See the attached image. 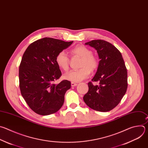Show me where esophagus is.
<instances>
[{"instance_id": "34e87169", "label": "esophagus", "mask_w": 148, "mask_h": 148, "mask_svg": "<svg viewBox=\"0 0 148 148\" xmlns=\"http://www.w3.org/2000/svg\"><path fill=\"white\" fill-rule=\"evenodd\" d=\"M77 84L76 83H75V82H72L71 83V86H72V87H73V86H76Z\"/></svg>"}]
</instances>
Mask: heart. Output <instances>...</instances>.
<instances>
[{"mask_svg":"<svg viewBox=\"0 0 148 148\" xmlns=\"http://www.w3.org/2000/svg\"><path fill=\"white\" fill-rule=\"evenodd\" d=\"M71 52L73 56L81 58L79 69L72 71L64 75L65 79L72 82H79L87 78L91 73L95 71L99 66V61L96 57L92 55V51L83 45H78L71 49ZM55 61L57 65L64 71L69 69V58L66 53L60 51L56 56Z\"/></svg>","mask_w":148,"mask_h":148,"instance_id":"1","label":"heart"}]
</instances>
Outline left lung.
I'll return each mask as SVG.
<instances>
[{"instance_id": "obj_1", "label": "left lung", "mask_w": 148, "mask_h": 148, "mask_svg": "<svg viewBox=\"0 0 148 148\" xmlns=\"http://www.w3.org/2000/svg\"><path fill=\"white\" fill-rule=\"evenodd\" d=\"M97 50L100 59L96 75L88 82L83 100L90 108L101 112L112 110L120 103L127 87V70L121 52L111 43L102 40L85 43Z\"/></svg>"}]
</instances>
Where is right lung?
<instances>
[{
	"mask_svg": "<svg viewBox=\"0 0 148 148\" xmlns=\"http://www.w3.org/2000/svg\"><path fill=\"white\" fill-rule=\"evenodd\" d=\"M73 42L43 38L32 43L23 55L19 66L21 94L29 108L39 115L53 114L64 104L71 83L67 80L53 83L62 75L55 58Z\"/></svg>",
	"mask_w": 148,
	"mask_h": 148,
	"instance_id": "right-lung-1",
	"label": "right lung"
}]
</instances>
